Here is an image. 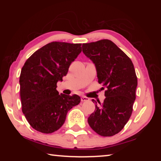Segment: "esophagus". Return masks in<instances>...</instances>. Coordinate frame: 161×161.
<instances>
[{
  "label": "esophagus",
  "mask_w": 161,
  "mask_h": 161,
  "mask_svg": "<svg viewBox=\"0 0 161 161\" xmlns=\"http://www.w3.org/2000/svg\"><path fill=\"white\" fill-rule=\"evenodd\" d=\"M89 98H87V97H81V102H87V101H89Z\"/></svg>",
  "instance_id": "obj_1"
}]
</instances>
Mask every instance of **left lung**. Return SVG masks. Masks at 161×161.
Returning a JSON list of instances; mask_svg holds the SVG:
<instances>
[{"mask_svg": "<svg viewBox=\"0 0 161 161\" xmlns=\"http://www.w3.org/2000/svg\"><path fill=\"white\" fill-rule=\"evenodd\" d=\"M82 51L95 64L99 83L107 89L103 103L99 102L88 118L89 125L100 136H112L124 129L131 116L138 84L134 66L109 40L84 43Z\"/></svg>", "mask_w": 161, "mask_h": 161, "instance_id": "1", "label": "left lung"}]
</instances>
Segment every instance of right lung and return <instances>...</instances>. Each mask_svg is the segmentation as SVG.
Listing matches in <instances>:
<instances>
[{
  "label": "right lung",
  "instance_id": "add662e5",
  "mask_svg": "<svg viewBox=\"0 0 161 161\" xmlns=\"http://www.w3.org/2000/svg\"><path fill=\"white\" fill-rule=\"evenodd\" d=\"M81 44L53 42L27 59L21 69L22 111L37 131L52 133L64 124L67 114L80 103L77 94H59L57 83L66 76L69 65L81 52Z\"/></svg>",
  "mask_w": 161,
  "mask_h": 161
}]
</instances>
